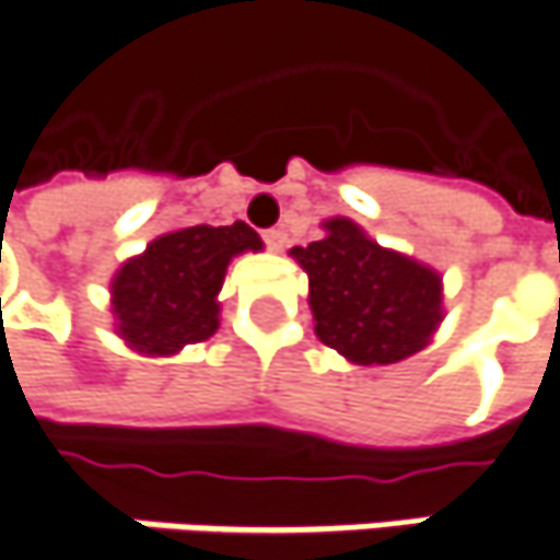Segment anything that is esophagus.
<instances>
[{"label":"esophagus","mask_w":560,"mask_h":560,"mask_svg":"<svg viewBox=\"0 0 560 560\" xmlns=\"http://www.w3.org/2000/svg\"><path fill=\"white\" fill-rule=\"evenodd\" d=\"M264 242H267V248H270V252H283V245H287V232H283V229H267V232H264Z\"/></svg>","instance_id":"obj_1"}]
</instances>
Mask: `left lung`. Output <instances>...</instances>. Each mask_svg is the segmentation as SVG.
<instances>
[{
	"instance_id": "obj_1",
	"label": "left lung",
	"mask_w": 560,
	"mask_h": 560,
	"mask_svg": "<svg viewBox=\"0 0 560 560\" xmlns=\"http://www.w3.org/2000/svg\"><path fill=\"white\" fill-rule=\"evenodd\" d=\"M322 229L318 242L290 252L308 273L318 340L357 366H388L423 350L443 322V277L382 248L347 217H331Z\"/></svg>"
}]
</instances>
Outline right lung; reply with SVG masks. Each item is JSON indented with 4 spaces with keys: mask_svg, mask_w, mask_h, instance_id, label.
I'll list each match as a JSON object with an SVG mask.
<instances>
[{
    "mask_svg": "<svg viewBox=\"0 0 560 560\" xmlns=\"http://www.w3.org/2000/svg\"><path fill=\"white\" fill-rule=\"evenodd\" d=\"M260 248V235L245 222L187 225L152 238L110 280L114 331L145 357H175L217 335L229 260Z\"/></svg>",
    "mask_w": 560,
    "mask_h": 560,
    "instance_id": "right-lung-1",
    "label": "right lung"
}]
</instances>
